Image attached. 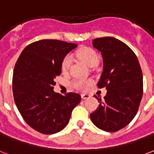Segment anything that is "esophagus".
I'll return each mask as SVG.
<instances>
[{"mask_svg": "<svg viewBox=\"0 0 154 154\" xmlns=\"http://www.w3.org/2000/svg\"><path fill=\"white\" fill-rule=\"evenodd\" d=\"M82 100H86V99L91 98V95L87 94H82Z\"/></svg>", "mask_w": 154, "mask_h": 154, "instance_id": "34e87169", "label": "esophagus"}]
</instances>
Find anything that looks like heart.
Instances as JSON below:
<instances>
[{
    "instance_id": "obj_1",
    "label": "heart",
    "mask_w": 154,
    "mask_h": 154,
    "mask_svg": "<svg viewBox=\"0 0 154 154\" xmlns=\"http://www.w3.org/2000/svg\"><path fill=\"white\" fill-rule=\"evenodd\" d=\"M77 56L82 62L85 63L86 65L91 68L95 67L100 61V58L97 53L93 49L91 48H83L78 51L77 52ZM70 64H71V57L69 55H66L62 60V63H61V68L63 71H68ZM91 80H75L72 82V85L74 88L80 91H84L90 85H91Z\"/></svg>"
}]
</instances>
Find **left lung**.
<instances>
[{"mask_svg": "<svg viewBox=\"0 0 154 154\" xmlns=\"http://www.w3.org/2000/svg\"><path fill=\"white\" fill-rule=\"evenodd\" d=\"M93 47L101 52L103 69L97 86L105 87L104 100L90 115L104 131L115 132L135 118L143 95V75L139 60L128 45L111 36L95 38Z\"/></svg>", "mask_w": 154, "mask_h": 154, "instance_id": "8db88e82", "label": "left lung"}]
</instances>
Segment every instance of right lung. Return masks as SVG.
<instances>
[{
  "mask_svg": "<svg viewBox=\"0 0 154 154\" xmlns=\"http://www.w3.org/2000/svg\"><path fill=\"white\" fill-rule=\"evenodd\" d=\"M77 46L58 40H41L26 46L15 63L14 102L25 122L40 133L51 135L62 131L81 102L79 94L69 92L63 96L54 91L62 60Z\"/></svg>",
  "mask_w": 154,
  "mask_h": 154,
  "instance_id": "add662e5",
  "label": "right lung"
}]
</instances>
